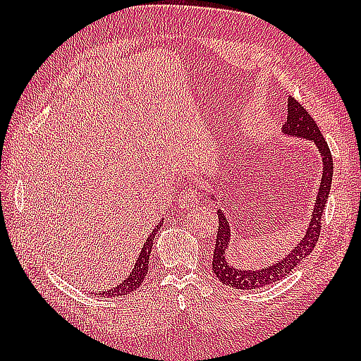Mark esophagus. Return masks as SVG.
<instances>
[{
  "label": "esophagus",
  "instance_id": "34e87169",
  "mask_svg": "<svg viewBox=\"0 0 361 361\" xmlns=\"http://www.w3.org/2000/svg\"><path fill=\"white\" fill-rule=\"evenodd\" d=\"M178 204H180L181 209L194 208V206L198 204V194L190 186L186 188V189H183V192L178 198Z\"/></svg>",
  "mask_w": 361,
  "mask_h": 361
}]
</instances>
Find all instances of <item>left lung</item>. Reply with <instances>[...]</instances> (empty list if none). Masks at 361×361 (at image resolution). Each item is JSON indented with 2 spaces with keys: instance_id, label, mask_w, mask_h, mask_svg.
I'll return each instance as SVG.
<instances>
[{
  "instance_id": "left-lung-1",
  "label": "left lung",
  "mask_w": 361,
  "mask_h": 361,
  "mask_svg": "<svg viewBox=\"0 0 361 361\" xmlns=\"http://www.w3.org/2000/svg\"><path fill=\"white\" fill-rule=\"evenodd\" d=\"M282 132L286 135L304 137V140H310L315 142L319 150L321 159H323V176H321L319 192L315 200V208H313L307 233H305L302 240L296 245L293 251L286 259H282L279 262L267 268H262V270H240V268H234L229 265L225 259V250L228 248L231 234H229V221L226 220V216H224L221 209H219V231L216 239V250H214L212 256V271L224 286L237 290H256L270 286V283L287 278V274L293 271L295 267L301 264L313 251V248L317 247L321 233V219H323L324 206L327 203L329 192H331L332 186V153L329 150V145L324 136L321 135L317 122L313 121L309 111L291 96L288 97V114L286 124L282 127Z\"/></svg>"
}]
</instances>
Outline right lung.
I'll return each instance as SVG.
<instances>
[{
	"label": "right lung",
	"mask_w": 361,
	"mask_h": 361,
	"mask_svg": "<svg viewBox=\"0 0 361 361\" xmlns=\"http://www.w3.org/2000/svg\"><path fill=\"white\" fill-rule=\"evenodd\" d=\"M161 228V224L155 226V229H153L152 234L147 237V240H145L144 247L141 250V255L140 257H137L136 264L133 267V271L130 273L128 278L119 283L118 287H114L109 291H102V293H99L101 296H110V298H114V296H124V295H128L132 293V291H135L137 287L141 286L145 274H147V270H149V257H150V251H152V245H153V239H155V234L158 229Z\"/></svg>",
	"instance_id": "right-lung-1"
}]
</instances>
